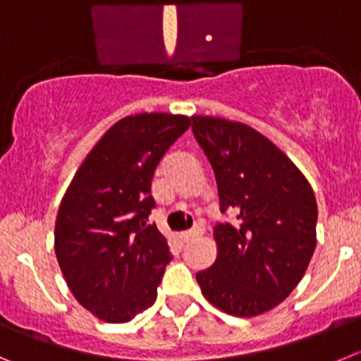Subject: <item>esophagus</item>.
<instances>
[{"label":"esophagus","instance_id":"esophagus-1","mask_svg":"<svg viewBox=\"0 0 361 361\" xmlns=\"http://www.w3.org/2000/svg\"><path fill=\"white\" fill-rule=\"evenodd\" d=\"M203 232H204L203 225H196L192 230H188V232L181 233L180 237H181V241L188 243V241H192V239H196V237H200Z\"/></svg>","mask_w":361,"mask_h":361}]
</instances>
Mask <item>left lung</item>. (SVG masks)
<instances>
[{
    "label": "left lung",
    "instance_id": "8db88e82",
    "mask_svg": "<svg viewBox=\"0 0 361 361\" xmlns=\"http://www.w3.org/2000/svg\"><path fill=\"white\" fill-rule=\"evenodd\" d=\"M192 133L216 174L221 212L217 259L197 271L210 304L233 317H257L279 306L300 279L317 246V200L297 165L241 122L192 116Z\"/></svg>",
    "mask_w": 361,
    "mask_h": 361
}]
</instances>
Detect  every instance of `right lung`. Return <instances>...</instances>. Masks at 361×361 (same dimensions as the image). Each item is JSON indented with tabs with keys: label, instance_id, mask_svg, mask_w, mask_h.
<instances>
[{
	"label": "right lung",
	"instance_id": "right-lung-1",
	"mask_svg": "<svg viewBox=\"0 0 361 361\" xmlns=\"http://www.w3.org/2000/svg\"><path fill=\"white\" fill-rule=\"evenodd\" d=\"M190 118L140 113L104 133L79 167L55 221V255L80 306L109 324L133 320L157 300L173 255L157 225L151 181Z\"/></svg>",
	"mask_w": 361,
	"mask_h": 361
}]
</instances>
